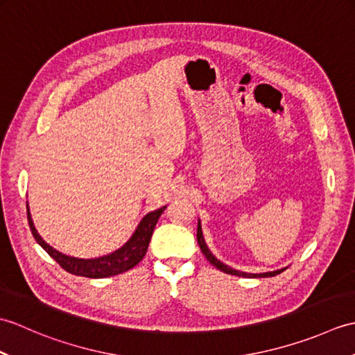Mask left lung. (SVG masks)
I'll list each match as a JSON object with an SVG mask.
<instances>
[{
	"mask_svg": "<svg viewBox=\"0 0 355 355\" xmlns=\"http://www.w3.org/2000/svg\"><path fill=\"white\" fill-rule=\"evenodd\" d=\"M197 241H198V245L201 248L202 254L206 256V259L212 263L214 267H216L218 270L224 271V273L227 275H233V276H241V277H271V276H276L279 273H282V271L286 268H279V270H275V271H267V273H245V271H239V270H235L229 266H225V263H223L220 259L215 258L214 253L209 250V247L206 244L205 241V236H202V230H201V223L198 221V229H197Z\"/></svg>",
	"mask_w": 355,
	"mask_h": 355,
	"instance_id": "8db88e82",
	"label": "left lung"
}]
</instances>
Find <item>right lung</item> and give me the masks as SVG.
<instances>
[{
  "label": "right lung",
  "instance_id": "1",
  "mask_svg": "<svg viewBox=\"0 0 355 355\" xmlns=\"http://www.w3.org/2000/svg\"><path fill=\"white\" fill-rule=\"evenodd\" d=\"M164 209L166 206L153 210V212H149L143 216L141 221L137 225V229H135L131 235V238L128 239L122 247L117 248V250L111 252L108 254L99 256V258H92V259L74 258V256L64 254L61 252H58L56 248H53L50 244L45 243L35 227L32 215H30V210H28V202H27V220L36 243L40 244L65 271H69V273L76 275V276L102 279V277H110V276L125 273V271L137 266V263L143 259V256L146 254L150 236H153L154 229H155V224L158 221V218H160V215L164 212Z\"/></svg>",
  "mask_w": 355,
  "mask_h": 355
}]
</instances>
